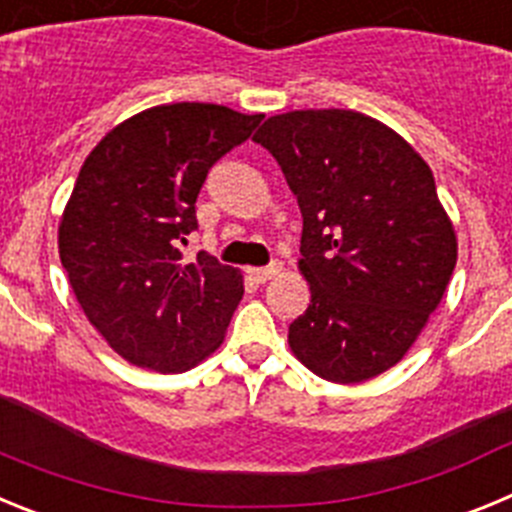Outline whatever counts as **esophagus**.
I'll return each mask as SVG.
<instances>
[{
	"label": "esophagus",
	"instance_id": "34e87169",
	"mask_svg": "<svg viewBox=\"0 0 512 512\" xmlns=\"http://www.w3.org/2000/svg\"><path fill=\"white\" fill-rule=\"evenodd\" d=\"M277 271H279V264L274 261V264H269V266H256V269H248V274H251V279L256 284H264V282H269V279L274 277Z\"/></svg>",
	"mask_w": 512,
	"mask_h": 512
}]
</instances>
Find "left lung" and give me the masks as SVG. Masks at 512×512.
Wrapping results in <instances>:
<instances>
[{"label": "left lung", "instance_id": "8db88e82", "mask_svg": "<svg viewBox=\"0 0 512 512\" xmlns=\"http://www.w3.org/2000/svg\"><path fill=\"white\" fill-rule=\"evenodd\" d=\"M256 143L302 212L310 305L289 325L297 359L328 382H364L405 356L441 302L456 235L423 158L351 110L269 117Z\"/></svg>", "mask_w": 512, "mask_h": 512}]
</instances>
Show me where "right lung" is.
I'll return each mask as SVG.
<instances>
[{"label":"right lung","mask_w":512,"mask_h":512,"mask_svg":"<svg viewBox=\"0 0 512 512\" xmlns=\"http://www.w3.org/2000/svg\"><path fill=\"white\" fill-rule=\"evenodd\" d=\"M264 115L179 102L130 117L87 156L58 228V253L89 323L130 364L184 372L223 343L241 274L179 243L197 230L207 171Z\"/></svg>","instance_id":"right-lung-1"}]
</instances>
